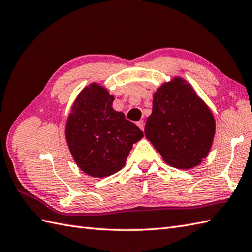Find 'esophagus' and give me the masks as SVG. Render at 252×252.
I'll return each mask as SVG.
<instances>
[{"instance_id":"esophagus-1","label":"esophagus","mask_w":252,"mask_h":252,"mask_svg":"<svg viewBox=\"0 0 252 252\" xmlns=\"http://www.w3.org/2000/svg\"><path fill=\"white\" fill-rule=\"evenodd\" d=\"M137 126L140 128V129L143 131L144 130V122L142 120H140L139 122H137Z\"/></svg>"}]
</instances>
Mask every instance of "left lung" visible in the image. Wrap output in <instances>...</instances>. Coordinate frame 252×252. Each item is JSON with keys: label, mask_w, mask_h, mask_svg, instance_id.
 Instances as JSON below:
<instances>
[{"label": "left lung", "mask_w": 252, "mask_h": 252, "mask_svg": "<svg viewBox=\"0 0 252 252\" xmlns=\"http://www.w3.org/2000/svg\"><path fill=\"white\" fill-rule=\"evenodd\" d=\"M215 131L211 111L181 77L154 94L144 133L167 164L179 169L198 165L210 151Z\"/></svg>", "instance_id": "obj_1"}]
</instances>
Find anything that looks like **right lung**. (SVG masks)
Instances as JSON below:
<instances>
[{"instance_id":"right-lung-1","label":"right lung","mask_w":252,"mask_h":252,"mask_svg":"<svg viewBox=\"0 0 252 252\" xmlns=\"http://www.w3.org/2000/svg\"><path fill=\"white\" fill-rule=\"evenodd\" d=\"M114 97L93 83L75 99L65 126V139L77 166L88 176L102 178L124 167L132 144L143 132L112 108Z\"/></svg>"}]
</instances>
